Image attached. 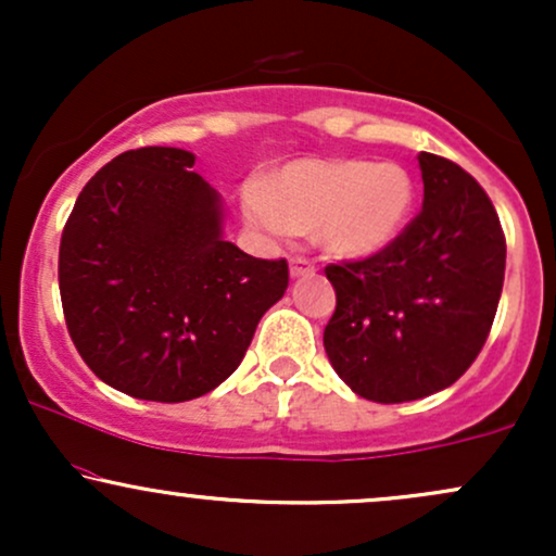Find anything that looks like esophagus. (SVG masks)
<instances>
[{
    "label": "esophagus",
    "mask_w": 556,
    "mask_h": 556,
    "mask_svg": "<svg viewBox=\"0 0 556 556\" xmlns=\"http://www.w3.org/2000/svg\"><path fill=\"white\" fill-rule=\"evenodd\" d=\"M305 274H314V264H311L308 258H300L295 256L290 261V277L298 279V277H305Z\"/></svg>",
    "instance_id": "34e87169"
}]
</instances>
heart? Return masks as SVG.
<instances>
[{
	"label": "heart",
	"instance_id": "heart-1",
	"mask_svg": "<svg viewBox=\"0 0 556 556\" xmlns=\"http://www.w3.org/2000/svg\"><path fill=\"white\" fill-rule=\"evenodd\" d=\"M416 185L405 167L368 159H295L242 193L261 232H314L324 253L361 261L384 253L410 219Z\"/></svg>",
	"mask_w": 556,
	"mask_h": 556
}]
</instances>
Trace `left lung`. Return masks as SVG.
Here are the masks:
<instances>
[{
	"label": "left lung",
	"instance_id": "8db88e82",
	"mask_svg": "<svg viewBox=\"0 0 556 556\" xmlns=\"http://www.w3.org/2000/svg\"><path fill=\"white\" fill-rule=\"evenodd\" d=\"M424 208L379 256L327 266L324 350L361 397L410 402L455 384L486 342L507 245L500 216L450 159L418 154Z\"/></svg>",
	"mask_w": 556,
	"mask_h": 556
}]
</instances>
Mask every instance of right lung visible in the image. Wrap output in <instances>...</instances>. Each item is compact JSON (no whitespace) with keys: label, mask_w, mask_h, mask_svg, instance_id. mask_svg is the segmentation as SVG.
Masks as SVG:
<instances>
[{"label":"right lung","mask_w":556,"mask_h":556,"mask_svg":"<svg viewBox=\"0 0 556 556\" xmlns=\"http://www.w3.org/2000/svg\"><path fill=\"white\" fill-rule=\"evenodd\" d=\"M185 149L146 146L80 190L60 242V295L80 358L151 402L212 392L285 295L287 261L225 238L222 195Z\"/></svg>","instance_id":"add662e5"}]
</instances>
